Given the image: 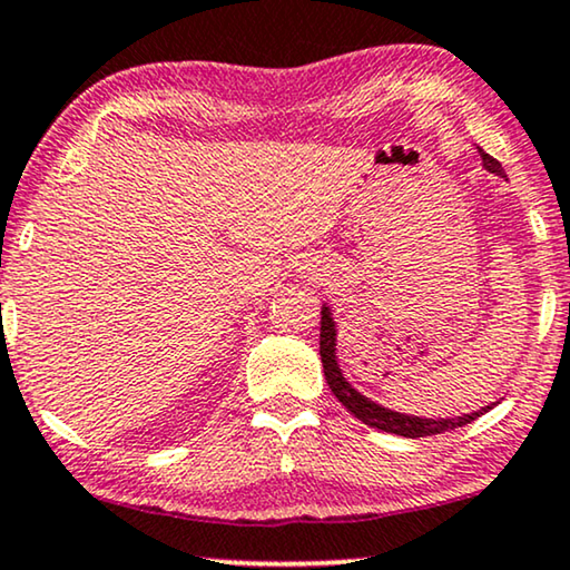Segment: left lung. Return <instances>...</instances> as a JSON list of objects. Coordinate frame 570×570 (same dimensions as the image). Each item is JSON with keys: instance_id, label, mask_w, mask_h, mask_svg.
<instances>
[{"instance_id": "1", "label": "left lung", "mask_w": 570, "mask_h": 570, "mask_svg": "<svg viewBox=\"0 0 570 570\" xmlns=\"http://www.w3.org/2000/svg\"><path fill=\"white\" fill-rule=\"evenodd\" d=\"M480 159H483V167L488 173L501 175L507 178L503 167L499 159H493L491 155H485L483 149L478 147ZM338 346V325L333 320V309L323 304V320H320V356H323V372L325 380L331 384L333 395L346 405V411H351L356 415L358 421L366 423V426L387 431V434H397L405 439H419V436H434V434H444V431H454L460 426H468L470 421L480 419V415L491 411V407L499 403L480 407V411L464 413V415H449V419H426V415H411V413H397L392 407H384L380 403H374L372 397H366L358 392L354 384H351L346 376H343V368L338 364V356H335V348Z\"/></svg>"}]
</instances>
